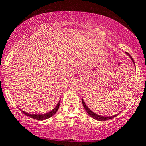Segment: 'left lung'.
<instances>
[{
  "label": "left lung",
  "instance_id": "1",
  "mask_svg": "<svg viewBox=\"0 0 146 146\" xmlns=\"http://www.w3.org/2000/svg\"><path fill=\"white\" fill-rule=\"evenodd\" d=\"M127 55H128L129 57H130V58L131 59V60L133 61V64H134L135 67V62L134 60H133V59L132 58V57L130 56V54H127ZM81 100H82V103H83V105H84V109H85V110L86 111V112L88 113V114L89 115L90 117H92V118H94V119H96V120H98V121H106V120H109V119H112V118L115 117H117L118 115V114H119V113H118V114H114V115H113V116H110V117H105V116H102V115H99V114H96V113H94V111H92V110H90L89 108H88V106L86 104L85 102H84V99H81Z\"/></svg>",
  "mask_w": 146,
  "mask_h": 146
}]
</instances>
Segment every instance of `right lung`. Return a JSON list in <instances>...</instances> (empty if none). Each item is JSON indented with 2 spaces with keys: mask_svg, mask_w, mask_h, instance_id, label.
<instances>
[{
  "mask_svg": "<svg viewBox=\"0 0 146 146\" xmlns=\"http://www.w3.org/2000/svg\"><path fill=\"white\" fill-rule=\"evenodd\" d=\"M60 104V100L59 101V102L58 103V104H57L56 107H54L53 110H52L46 113V114H29V113L26 112V111H22L21 109H20V110H21V111H22V112L24 113L25 115L29 117L33 118V119H37V120H44V119H48V118L51 117L52 116H53V115H54V114L57 112V111H58V109H59Z\"/></svg>",
  "mask_w": 146,
  "mask_h": 146,
  "instance_id": "right-lung-1",
  "label": "right lung"
}]
</instances>
